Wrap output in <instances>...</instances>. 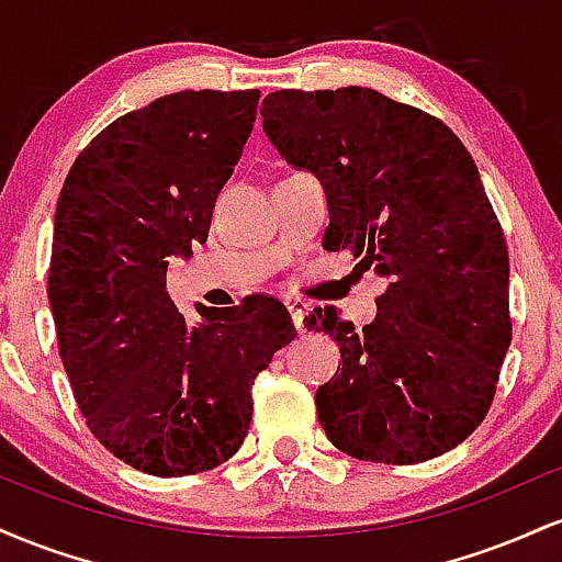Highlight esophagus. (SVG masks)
<instances>
[{"mask_svg": "<svg viewBox=\"0 0 562 562\" xmlns=\"http://www.w3.org/2000/svg\"><path fill=\"white\" fill-rule=\"evenodd\" d=\"M285 306L290 312V319H293L295 330H303V317H306V312H308V303L301 299H285Z\"/></svg>", "mask_w": 562, "mask_h": 562, "instance_id": "esophagus-1", "label": "esophagus"}]
</instances>
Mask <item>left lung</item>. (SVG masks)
<instances>
[{
  "label": "left lung",
  "mask_w": 562,
  "mask_h": 562,
  "mask_svg": "<svg viewBox=\"0 0 562 562\" xmlns=\"http://www.w3.org/2000/svg\"><path fill=\"white\" fill-rule=\"evenodd\" d=\"M263 134L325 187V245L385 280L362 330L314 308L308 330L340 346L317 417L357 460L415 465L454 449L492 406L513 338L505 235L457 134L367 87L261 102Z\"/></svg>",
  "instance_id": "left-lung-1"
}]
</instances>
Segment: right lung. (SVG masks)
<instances>
[{"label": "right lung", "instance_id": "right-lung-1", "mask_svg": "<svg viewBox=\"0 0 562 562\" xmlns=\"http://www.w3.org/2000/svg\"><path fill=\"white\" fill-rule=\"evenodd\" d=\"M259 97L187 89L121 115L83 147L57 198L47 293L76 404L102 447L160 479L240 449L254 380L295 338L269 295L198 303L203 322L187 325L166 290L173 256L209 237Z\"/></svg>", "mask_w": 562, "mask_h": 562}]
</instances>
